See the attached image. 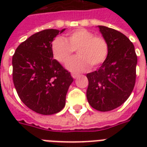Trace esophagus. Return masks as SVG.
<instances>
[{
  "instance_id": "1",
  "label": "esophagus",
  "mask_w": 147,
  "mask_h": 147,
  "mask_svg": "<svg viewBox=\"0 0 147 147\" xmlns=\"http://www.w3.org/2000/svg\"><path fill=\"white\" fill-rule=\"evenodd\" d=\"M71 76H72V78H78V75L76 73H71Z\"/></svg>"
}]
</instances>
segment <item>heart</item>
I'll return each mask as SVG.
<instances>
[{"label": "heart", "mask_w": 147, "mask_h": 147, "mask_svg": "<svg viewBox=\"0 0 147 147\" xmlns=\"http://www.w3.org/2000/svg\"><path fill=\"white\" fill-rule=\"evenodd\" d=\"M75 49L78 55L71 59L66 65L69 70L75 72L87 71L90 65L94 68L99 66L108 54L107 41L84 28L70 32L67 34L66 39L57 36L51 44L53 57L62 64L71 59Z\"/></svg>", "instance_id": "1"}]
</instances>
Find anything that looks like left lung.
<instances>
[{
  "label": "left lung",
  "instance_id": "8db88e82",
  "mask_svg": "<svg viewBox=\"0 0 147 147\" xmlns=\"http://www.w3.org/2000/svg\"><path fill=\"white\" fill-rule=\"evenodd\" d=\"M108 45L107 59L98 70L87 74L86 96L99 111L114 110L127 100L134 88L137 57L134 46L121 32L98 26Z\"/></svg>",
  "mask_w": 147,
  "mask_h": 147
}]
</instances>
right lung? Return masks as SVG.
<instances>
[{
	"instance_id": "obj_1",
	"label": "right lung",
	"mask_w": 147,
	"mask_h": 147,
	"mask_svg": "<svg viewBox=\"0 0 147 147\" xmlns=\"http://www.w3.org/2000/svg\"><path fill=\"white\" fill-rule=\"evenodd\" d=\"M65 29L44 30L23 42L13 55V81L20 100L33 111L56 114L65 105L73 78L51 50L53 40Z\"/></svg>"
}]
</instances>
